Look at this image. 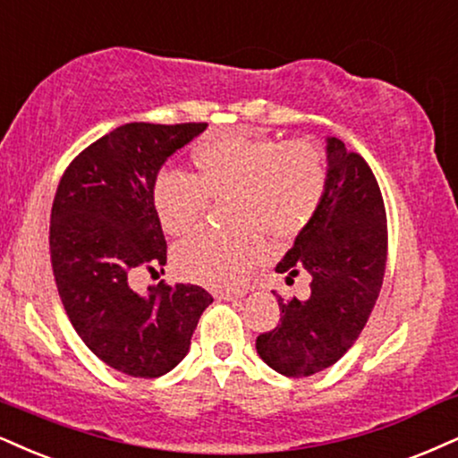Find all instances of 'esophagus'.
Masks as SVG:
<instances>
[{
	"instance_id": "34e87169",
	"label": "esophagus",
	"mask_w": 458,
	"mask_h": 458,
	"mask_svg": "<svg viewBox=\"0 0 458 458\" xmlns=\"http://www.w3.org/2000/svg\"><path fill=\"white\" fill-rule=\"evenodd\" d=\"M214 297L218 299V301H238L242 299V293H214Z\"/></svg>"
}]
</instances>
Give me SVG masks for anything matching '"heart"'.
<instances>
[{
    "label": "heart",
    "instance_id": "heart-1",
    "mask_svg": "<svg viewBox=\"0 0 458 458\" xmlns=\"http://www.w3.org/2000/svg\"><path fill=\"white\" fill-rule=\"evenodd\" d=\"M195 176L163 169L152 184V206L169 235L193 231L210 199H229L233 231H199L174 248L182 278L210 289H240L263 255L257 231L274 240L297 238L312 223L327 193L323 155L308 142H284L235 129L203 138L191 152Z\"/></svg>",
    "mask_w": 458,
    "mask_h": 458
}]
</instances>
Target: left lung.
Segmentation results:
<instances>
[{"label":"left lung","mask_w":458,"mask_h":458,"mask_svg":"<svg viewBox=\"0 0 458 458\" xmlns=\"http://www.w3.org/2000/svg\"><path fill=\"white\" fill-rule=\"evenodd\" d=\"M386 212L374 172L342 140L327 138V193L312 223L276 272L312 276L310 297H278L280 325L257 337V352L282 376L306 377L337 363L357 342L380 295Z\"/></svg>","instance_id":"left-lung-1"}]
</instances>
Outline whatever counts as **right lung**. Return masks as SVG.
Returning a JSON list of instances; mask_svg holds the SVG:
<instances>
[{
	"label": "right lung",
	"mask_w": 458,
	"mask_h": 458,
	"mask_svg": "<svg viewBox=\"0 0 458 458\" xmlns=\"http://www.w3.org/2000/svg\"><path fill=\"white\" fill-rule=\"evenodd\" d=\"M206 123L116 127L70 163L50 212V261L61 301L89 350L112 369L159 377L186 357L212 295L195 284L129 286L167 263L152 184Z\"/></svg>",
	"instance_id": "1"
}]
</instances>
